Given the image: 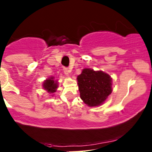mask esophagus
<instances>
[{
	"instance_id": "esophagus-1",
	"label": "esophagus",
	"mask_w": 152,
	"mask_h": 152,
	"mask_svg": "<svg viewBox=\"0 0 152 152\" xmlns=\"http://www.w3.org/2000/svg\"><path fill=\"white\" fill-rule=\"evenodd\" d=\"M63 71H64V73H65V74L66 75V76H68V75L70 74V71H71V70H70V69L68 68V67H63Z\"/></svg>"
}]
</instances>
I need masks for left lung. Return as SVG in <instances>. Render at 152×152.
I'll return each mask as SVG.
<instances>
[{
    "label": "left lung",
    "instance_id": "left-lung-1",
    "mask_svg": "<svg viewBox=\"0 0 152 152\" xmlns=\"http://www.w3.org/2000/svg\"><path fill=\"white\" fill-rule=\"evenodd\" d=\"M77 80L81 99L90 107L102 104L112 93L111 77L102 71L85 68Z\"/></svg>",
    "mask_w": 152,
    "mask_h": 152
}]
</instances>
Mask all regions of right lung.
Listing matches in <instances>:
<instances>
[{
    "mask_svg": "<svg viewBox=\"0 0 152 152\" xmlns=\"http://www.w3.org/2000/svg\"><path fill=\"white\" fill-rule=\"evenodd\" d=\"M43 87L48 93H53L54 92H56V89L57 88L56 81L53 80V77L50 78L45 81V82L43 83Z\"/></svg>",
    "mask_w": 152,
    "mask_h": 152,
    "instance_id": "add662e5",
    "label": "right lung"
}]
</instances>
